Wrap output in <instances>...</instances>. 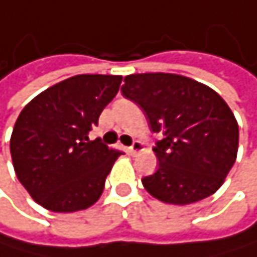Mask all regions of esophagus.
<instances>
[{
	"label": "esophagus",
	"mask_w": 257,
	"mask_h": 257,
	"mask_svg": "<svg viewBox=\"0 0 257 257\" xmlns=\"http://www.w3.org/2000/svg\"><path fill=\"white\" fill-rule=\"evenodd\" d=\"M143 149V143L142 142H139V140H136L130 148H127V152H130L131 155H136L137 152H140Z\"/></svg>",
	"instance_id": "34e87169"
}]
</instances>
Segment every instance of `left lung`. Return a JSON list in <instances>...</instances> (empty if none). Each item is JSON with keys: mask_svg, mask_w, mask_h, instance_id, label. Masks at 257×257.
Listing matches in <instances>:
<instances>
[{"mask_svg": "<svg viewBox=\"0 0 257 257\" xmlns=\"http://www.w3.org/2000/svg\"><path fill=\"white\" fill-rule=\"evenodd\" d=\"M121 94L137 103L154 133L158 160L145 189L168 204H192L213 195L236 161L239 127L224 99L204 83L169 73L124 77Z\"/></svg>", "mask_w": 257, "mask_h": 257, "instance_id": "8db88e82", "label": "left lung"}]
</instances>
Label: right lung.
<instances>
[{
    "label": "right lung",
    "instance_id": "1",
    "mask_svg": "<svg viewBox=\"0 0 257 257\" xmlns=\"http://www.w3.org/2000/svg\"><path fill=\"white\" fill-rule=\"evenodd\" d=\"M121 76L79 74L38 94L24 106L10 137L20 183L42 207L70 213L100 198L121 154L88 133L115 97Z\"/></svg>",
    "mask_w": 257,
    "mask_h": 257
}]
</instances>
